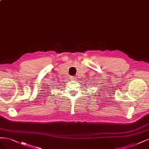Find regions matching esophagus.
<instances>
[{"label":"esophagus","mask_w":149,"mask_h":149,"mask_svg":"<svg viewBox=\"0 0 149 149\" xmlns=\"http://www.w3.org/2000/svg\"><path fill=\"white\" fill-rule=\"evenodd\" d=\"M70 80H76L77 79V77H70Z\"/></svg>","instance_id":"34e87169"}]
</instances>
